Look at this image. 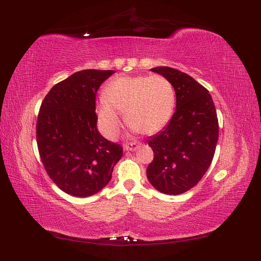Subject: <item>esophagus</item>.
<instances>
[{
  "mask_svg": "<svg viewBox=\"0 0 261 261\" xmlns=\"http://www.w3.org/2000/svg\"><path fill=\"white\" fill-rule=\"evenodd\" d=\"M140 145L141 143L140 142H130V143H125L124 145V149L125 150H129V151H135V150H137L138 148L140 147Z\"/></svg>",
  "mask_w": 261,
  "mask_h": 261,
  "instance_id": "esophagus-1",
  "label": "esophagus"
}]
</instances>
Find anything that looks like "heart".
Instances as JSON below:
<instances>
[{
	"instance_id": "1",
	"label": "heart",
	"mask_w": 261,
	"mask_h": 261,
	"mask_svg": "<svg viewBox=\"0 0 261 261\" xmlns=\"http://www.w3.org/2000/svg\"><path fill=\"white\" fill-rule=\"evenodd\" d=\"M176 107L175 87L163 75L122 76L111 81L97 102V116L105 135L118 134L124 113L127 125L154 134L168 123Z\"/></svg>"
}]
</instances>
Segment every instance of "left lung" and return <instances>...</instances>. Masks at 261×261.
<instances>
[{
	"label": "left lung",
	"instance_id": "1",
	"mask_svg": "<svg viewBox=\"0 0 261 261\" xmlns=\"http://www.w3.org/2000/svg\"><path fill=\"white\" fill-rule=\"evenodd\" d=\"M173 83L176 111L163 131L150 138L153 160L147 168L151 185L168 195L195 186L212 163L219 139V121L212 96L199 83L170 67L151 69Z\"/></svg>",
	"mask_w": 261,
	"mask_h": 261
}]
</instances>
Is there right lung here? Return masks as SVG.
Listing matches in <instances>:
<instances>
[{
  "mask_svg": "<svg viewBox=\"0 0 261 261\" xmlns=\"http://www.w3.org/2000/svg\"><path fill=\"white\" fill-rule=\"evenodd\" d=\"M113 73L77 71L55 85L39 110V154L48 176L69 195L87 197L101 191L123 154V148L96 127V92Z\"/></svg>",
  "mask_w": 261,
  "mask_h": 261,
  "instance_id": "right-lung-1",
  "label": "right lung"
}]
</instances>
